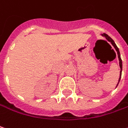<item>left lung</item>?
Returning a JSON list of instances; mask_svg holds the SVG:
<instances>
[{
    "mask_svg": "<svg viewBox=\"0 0 128 128\" xmlns=\"http://www.w3.org/2000/svg\"><path fill=\"white\" fill-rule=\"evenodd\" d=\"M102 36H104L108 40V41H110L111 42V44L113 45V46H114V48H115V50L117 52V54H118V58H119V61H120V68H121V70H120V78H119V82H118V84H119V82H120V78H121V74H122V60H121V58H120V51H119V49H118V47L116 46V45L115 44V43H114V41H113V39L111 38V37H109L107 34H106V33H104V34H102ZM118 84H117V85H118ZM116 85V86H117Z\"/></svg>",
    "mask_w": 128,
    "mask_h": 128,
    "instance_id": "obj_1",
    "label": "left lung"
}]
</instances>
